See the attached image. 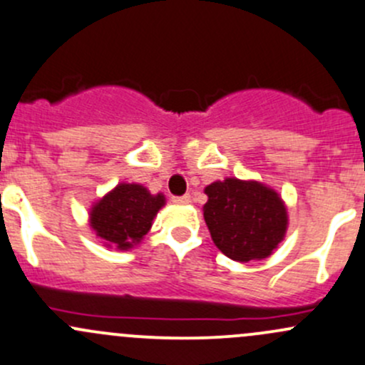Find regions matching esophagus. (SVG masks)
I'll return each mask as SVG.
<instances>
[{
  "label": "esophagus",
  "mask_w": 365,
  "mask_h": 365,
  "mask_svg": "<svg viewBox=\"0 0 365 365\" xmlns=\"http://www.w3.org/2000/svg\"><path fill=\"white\" fill-rule=\"evenodd\" d=\"M173 202H175V205H189V202H190V195L189 194L176 195V197H173Z\"/></svg>",
  "instance_id": "obj_1"
}]
</instances>
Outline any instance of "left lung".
I'll list each match as a JSON object with an SVG mask.
<instances>
[{
  "label": "left lung",
  "instance_id": "left-lung-1",
  "mask_svg": "<svg viewBox=\"0 0 365 365\" xmlns=\"http://www.w3.org/2000/svg\"><path fill=\"white\" fill-rule=\"evenodd\" d=\"M205 222L213 243L237 262L269 257L285 237L287 208L278 192L253 180L225 178L205 189Z\"/></svg>",
  "mask_w": 365,
  "mask_h": 365
}]
</instances>
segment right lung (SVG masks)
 Listing matches in <instances>:
<instances>
[{
  "instance_id": "obj_1",
  "label": "right lung",
  "mask_w": 365,
  "mask_h": 365,
  "mask_svg": "<svg viewBox=\"0 0 365 365\" xmlns=\"http://www.w3.org/2000/svg\"><path fill=\"white\" fill-rule=\"evenodd\" d=\"M166 205L163 194H150L138 183H118L91 210V227L106 247L129 250L150 231L157 212Z\"/></svg>"
}]
</instances>
